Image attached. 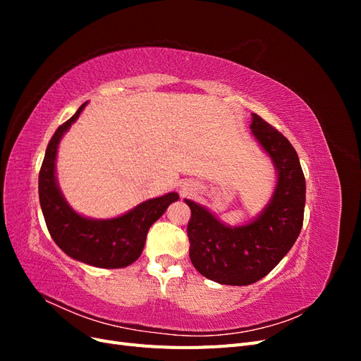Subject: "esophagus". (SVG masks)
Segmentation results:
<instances>
[{"label":"esophagus","instance_id":"obj_1","mask_svg":"<svg viewBox=\"0 0 361 361\" xmlns=\"http://www.w3.org/2000/svg\"><path fill=\"white\" fill-rule=\"evenodd\" d=\"M191 190H192V188H191V185H190V187H185V188H183V191H185V192H188V191H191Z\"/></svg>","mask_w":361,"mask_h":361}]
</instances>
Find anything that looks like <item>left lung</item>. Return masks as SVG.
Returning a JSON list of instances; mask_svg holds the SVG:
<instances>
[{
  "label": "left lung",
  "mask_w": 361,
  "mask_h": 361,
  "mask_svg": "<svg viewBox=\"0 0 361 361\" xmlns=\"http://www.w3.org/2000/svg\"><path fill=\"white\" fill-rule=\"evenodd\" d=\"M250 129L277 174L264 209L245 224L231 226L207 207L183 199L191 209L188 238L194 268L228 286L251 285L274 269L297 241L304 218L305 179L297 152L285 135L255 113Z\"/></svg>",
  "instance_id": "obj_1"
}]
</instances>
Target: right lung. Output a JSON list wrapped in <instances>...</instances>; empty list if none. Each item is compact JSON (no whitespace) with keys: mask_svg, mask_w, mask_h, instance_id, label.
Listing matches in <instances>:
<instances>
[{"mask_svg":"<svg viewBox=\"0 0 361 361\" xmlns=\"http://www.w3.org/2000/svg\"><path fill=\"white\" fill-rule=\"evenodd\" d=\"M84 102L52 135L39 173V200L48 231L69 257L96 268H125L141 256L150 226L179 200L178 192L149 199L114 218H90L76 212L64 199L57 180V150L63 135L78 120Z\"/></svg>","mask_w":361,"mask_h":361,"instance_id":"obj_1","label":"right lung"}]
</instances>
